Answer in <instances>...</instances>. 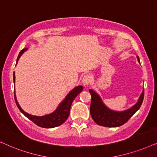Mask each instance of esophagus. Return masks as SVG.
<instances>
[{"mask_svg":"<svg viewBox=\"0 0 157 157\" xmlns=\"http://www.w3.org/2000/svg\"><path fill=\"white\" fill-rule=\"evenodd\" d=\"M82 82V84L84 85L85 86H87V85H88L91 82V77L89 75H85V76L83 77Z\"/></svg>","mask_w":157,"mask_h":157,"instance_id":"1","label":"esophagus"}]
</instances>
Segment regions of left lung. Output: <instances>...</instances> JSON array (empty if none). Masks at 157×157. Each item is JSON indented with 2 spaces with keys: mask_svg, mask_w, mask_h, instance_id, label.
<instances>
[{
  "mask_svg": "<svg viewBox=\"0 0 157 157\" xmlns=\"http://www.w3.org/2000/svg\"><path fill=\"white\" fill-rule=\"evenodd\" d=\"M140 62L139 57L137 56ZM91 95L90 112L93 120L96 124L108 128H116L124 124L140 109L144 98V90L138 98V102L131 108L123 112H115L105 106L99 95L93 90H89Z\"/></svg>",
  "mask_w": 157,
  "mask_h": 157,
  "instance_id": "8db88e82",
  "label": "left lung"
}]
</instances>
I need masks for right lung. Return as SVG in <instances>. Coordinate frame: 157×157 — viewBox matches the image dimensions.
<instances>
[{
    "label": "right lung",
    "instance_id": "add662e5",
    "mask_svg": "<svg viewBox=\"0 0 157 157\" xmlns=\"http://www.w3.org/2000/svg\"><path fill=\"white\" fill-rule=\"evenodd\" d=\"M27 50V48H24L20 51V53H19V54L17 57V63L18 62V60H19V59L20 58L21 54H22V53ZM13 82H15L14 72H13ZM82 89H83V87L81 86V85H79V86H77L74 89H72V90H71L70 92L67 94V96L65 97V98L63 100V101L59 105L58 108L56 109V111H54L53 113H51V114L45 115V116H42V117L33 116V115H31L28 114V113L25 112V111L21 108L19 104H18L17 98H16L15 92H14V99L16 101V104H17V106L18 108H19V109L20 110V112L22 113L25 117H27L29 120L33 121L35 124H37V125L39 127H41V128H55V127L61 125V124H62L63 123L67 120V118H68L69 115L70 108H71V106H72L73 101L75 100V98H76L77 95H78L79 93L82 90Z\"/></svg>",
    "mask_w": 157,
    "mask_h": 157
}]
</instances>
